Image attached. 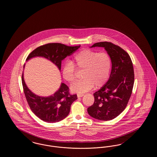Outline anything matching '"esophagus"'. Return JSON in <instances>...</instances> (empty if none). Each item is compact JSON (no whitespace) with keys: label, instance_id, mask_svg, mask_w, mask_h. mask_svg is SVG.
Masks as SVG:
<instances>
[{"label":"esophagus","instance_id":"obj_1","mask_svg":"<svg viewBox=\"0 0 157 157\" xmlns=\"http://www.w3.org/2000/svg\"><path fill=\"white\" fill-rule=\"evenodd\" d=\"M84 95L83 94H78L77 95V97H78V98H81Z\"/></svg>","mask_w":157,"mask_h":157}]
</instances>
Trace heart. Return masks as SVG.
<instances>
[{
    "label": "heart",
    "mask_w": 157,
    "mask_h": 157,
    "mask_svg": "<svg viewBox=\"0 0 157 157\" xmlns=\"http://www.w3.org/2000/svg\"><path fill=\"white\" fill-rule=\"evenodd\" d=\"M111 67V59L107 53L84 49L75 54L72 62H67L64 64L62 76L66 81L72 83L76 79V69L83 70V79L76 82L71 87L72 92L83 94L94 85L96 88L103 86L109 78Z\"/></svg>",
    "instance_id": "b5f03b06"
}]
</instances>
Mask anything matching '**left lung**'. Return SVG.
<instances>
[{"label": "left lung", "instance_id": "8db88e82", "mask_svg": "<svg viewBox=\"0 0 157 157\" xmlns=\"http://www.w3.org/2000/svg\"><path fill=\"white\" fill-rule=\"evenodd\" d=\"M94 47L104 48L112 69L108 82L94 94V103L87 111L96 120H113L125 109L131 97L134 83L132 62L127 52L111 42H98L90 46Z\"/></svg>", "mask_w": 157, "mask_h": 157}]
</instances>
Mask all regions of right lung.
<instances>
[{
    "mask_svg": "<svg viewBox=\"0 0 157 157\" xmlns=\"http://www.w3.org/2000/svg\"><path fill=\"white\" fill-rule=\"evenodd\" d=\"M80 46H68L59 43L48 44L33 50L26 60L28 61L35 57H43L51 61L60 71L62 60L75 52ZM22 82L25 95L30 109L39 118L48 123L57 122L65 119L70 112L71 105L78 99L76 95L69 94V88L64 83H61L59 90L52 95L40 97L33 93L28 88L24 80L23 73Z\"/></svg>",
    "mask_w": 157,
    "mask_h": 157,
    "instance_id": "obj_1",
    "label": "right lung"
}]
</instances>
